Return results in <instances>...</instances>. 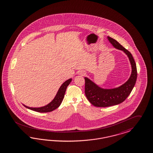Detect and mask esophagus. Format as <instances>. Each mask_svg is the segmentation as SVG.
<instances>
[{
	"mask_svg": "<svg viewBox=\"0 0 153 153\" xmlns=\"http://www.w3.org/2000/svg\"><path fill=\"white\" fill-rule=\"evenodd\" d=\"M78 74L79 75H82V76H84V75H85V71H79Z\"/></svg>",
	"mask_w": 153,
	"mask_h": 153,
	"instance_id": "34e87169",
	"label": "esophagus"
}]
</instances>
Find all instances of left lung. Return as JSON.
Listing matches in <instances>:
<instances>
[{
	"instance_id": "1",
	"label": "left lung",
	"mask_w": 153,
	"mask_h": 153,
	"mask_svg": "<svg viewBox=\"0 0 153 153\" xmlns=\"http://www.w3.org/2000/svg\"><path fill=\"white\" fill-rule=\"evenodd\" d=\"M109 42L116 49L123 51L129 58L131 72L129 78L120 86L113 88H103L91 79L85 77V94L88 101L97 107H107L117 105L124 101L130 95L136 84L137 77V67L131 54L116 40L107 37Z\"/></svg>"
}]
</instances>
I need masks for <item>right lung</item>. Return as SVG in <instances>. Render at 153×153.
<instances>
[{"label": "right lung", "mask_w": 153, "mask_h": 153, "mask_svg": "<svg viewBox=\"0 0 153 153\" xmlns=\"http://www.w3.org/2000/svg\"><path fill=\"white\" fill-rule=\"evenodd\" d=\"M71 80L72 79L70 78L66 80L64 83H63L62 85H61L59 90L57 91V94L54 97V98L51 100V102H50L49 104H48L45 106L41 107H29L23 104V105L25 107L29 109L30 110L38 112H41V113L49 112L55 110L56 109H57V108L59 107V105H61L63 99L64 98L66 88L69 84L70 83V82H71Z\"/></svg>", "instance_id": "right-lung-1"}]
</instances>
